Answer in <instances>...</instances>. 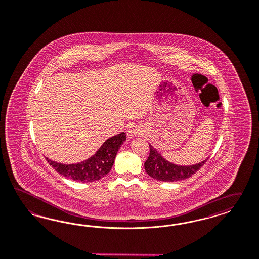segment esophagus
Returning a JSON list of instances; mask_svg holds the SVG:
<instances>
[{
    "instance_id": "obj_1",
    "label": "esophagus",
    "mask_w": 259,
    "mask_h": 259,
    "mask_svg": "<svg viewBox=\"0 0 259 259\" xmlns=\"http://www.w3.org/2000/svg\"><path fill=\"white\" fill-rule=\"evenodd\" d=\"M140 133H141V130H140L139 127L136 126V125H131V126H129V128L127 129V135H128V137H130V138H133L135 136H138Z\"/></svg>"
}]
</instances>
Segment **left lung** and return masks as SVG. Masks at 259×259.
Wrapping results in <instances>:
<instances>
[{"instance_id":"8db88e82","label":"left lung","mask_w":259,"mask_h":259,"mask_svg":"<svg viewBox=\"0 0 259 259\" xmlns=\"http://www.w3.org/2000/svg\"><path fill=\"white\" fill-rule=\"evenodd\" d=\"M149 148L150 153L148 159L144 162V168L150 177L159 181L177 182L189 178L193 174H195L206 161L205 160L196 164L188 166L176 165L162 158L161 154L151 144H149Z\"/></svg>"}]
</instances>
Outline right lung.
<instances>
[{
    "label": "right lung",
    "instance_id": "add662e5",
    "mask_svg": "<svg viewBox=\"0 0 259 259\" xmlns=\"http://www.w3.org/2000/svg\"><path fill=\"white\" fill-rule=\"evenodd\" d=\"M125 141L126 134L124 132L116 135L108 139L93 157L74 164H63L51 161L48 158L46 159L50 165L64 177L83 183L94 182L103 178L110 172L116 153Z\"/></svg>",
    "mask_w": 259,
    "mask_h": 259
}]
</instances>
